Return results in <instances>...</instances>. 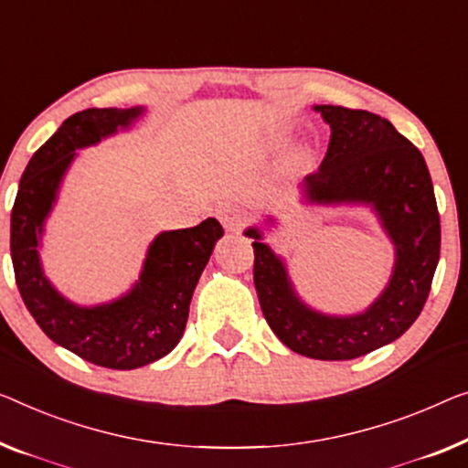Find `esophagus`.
Here are the masks:
<instances>
[{
	"mask_svg": "<svg viewBox=\"0 0 468 468\" xmlns=\"http://www.w3.org/2000/svg\"><path fill=\"white\" fill-rule=\"evenodd\" d=\"M216 218L222 222V227H225L227 231L237 233V231H241L243 222H246V214H243L239 206L222 204L216 207Z\"/></svg>",
	"mask_w": 468,
	"mask_h": 468,
	"instance_id": "esophagus-1",
	"label": "esophagus"
}]
</instances>
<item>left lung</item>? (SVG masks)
<instances>
[{"instance_id":"obj_1","label":"left lung","mask_w":468,"mask_h":468,"mask_svg":"<svg viewBox=\"0 0 468 468\" xmlns=\"http://www.w3.org/2000/svg\"><path fill=\"white\" fill-rule=\"evenodd\" d=\"M313 111L332 134L319 170L298 185L303 204L369 207L395 250L388 283L366 311L327 315L298 296L261 227H248L246 235L254 239L258 301L275 336L304 357L346 361L393 343L420 315L439 262L441 227L422 153L393 123L334 104ZM275 222L273 216L264 218L267 229Z\"/></svg>"}]
</instances>
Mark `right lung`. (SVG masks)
<instances>
[{
  "mask_svg": "<svg viewBox=\"0 0 468 468\" xmlns=\"http://www.w3.org/2000/svg\"><path fill=\"white\" fill-rule=\"evenodd\" d=\"M144 107L86 109L62 122L41 144L20 178L10 220V252L23 303L52 343L90 364L134 369L162 359L183 338L189 304L201 273L220 239V222L162 231L149 243L134 285L94 306L69 301L41 264V237L78 151L130 130Z\"/></svg>",
  "mask_w": 468,
  "mask_h": 468,
  "instance_id": "add662e5",
  "label": "right lung"
}]
</instances>
